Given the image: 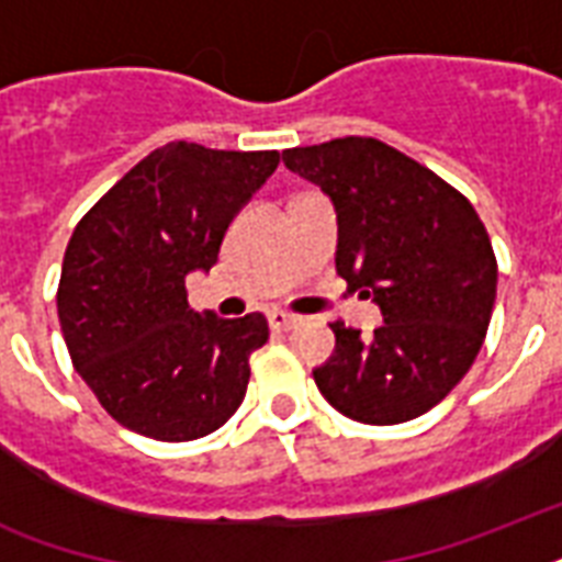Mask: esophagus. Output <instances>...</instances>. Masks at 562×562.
<instances>
[{"mask_svg": "<svg viewBox=\"0 0 562 562\" xmlns=\"http://www.w3.org/2000/svg\"><path fill=\"white\" fill-rule=\"evenodd\" d=\"M268 324H271V329L289 333V329H294V326L300 324V317L289 315V312H282V308H273L271 315H268Z\"/></svg>", "mask_w": 562, "mask_h": 562, "instance_id": "esophagus-1", "label": "esophagus"}]
</instances>
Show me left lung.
<instances>
[{
	"label": "left lung",
	"instance_id": "left-lung-1",
	"mask_svg": "<svg viewBox=\"0 0 562 562\" xmlns=\"http://www.w3.org/2000/svg\"><path fill=\"white\" fill-rule=\"evenodd\" d=\"M282 162L333 201L335 268L382 312L373 335L335 321L317 391L344 417L393 426L426 414L479 356L496 303V256L479 212L391 145L344 136Z\"/></svg>",
	"mask_w": 562,
	"mask_h": 562
}]
</instances>
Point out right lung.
<instances>
[{"mask_svg":"<svg viewBox=\"0 0 562 562\" xmlns=\"http://www.w3.org/2000/svg\"><path fill=\"white\" fill-rule=\"evenodd\" d=\"M277 166V151L169 143L75 227L57 289L66 350L101 408L136 435L194 440L245 400L268 321L194 312L187 277L218 262L227 227Z\"/></svg>","mask_w":562,"mask_h":562,"instance_id":"1","label":"right lung"}]
</instances>
